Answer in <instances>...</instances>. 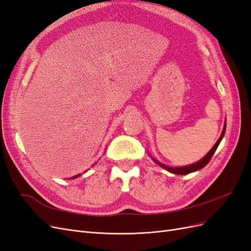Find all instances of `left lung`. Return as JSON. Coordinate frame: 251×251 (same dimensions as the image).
Masks as SVG:
<instances>
[{
  "mask_svg": "<svg viewBox=\"0 0 251 251\" xmlns=\"http://www.w3.org/2000/svg\"><path fill=\"white\" fill-rule=\"evenodd\" d=\"M225 128H226V126H224V128H223V131H222L221 136H220V138H219V139H218V141L216 142V144L214 146V148H212V149L208 151V154H207L206 156H205L203 159H201V160H200L199 162H197V163H195V164L187 165V166H182V168H169V166H166V165H164V164L160 163V162L157 161L156 159H154V158H153V160H154L157 164L160 165L161 168H163L164 170L169 171L170 173L176 174V175H186V174H189V173H193V172L198 171V170H200V169L204 168V166L206 165V164L210 161V159H211L212 155L215 154V151H216V150H217L218 146H219L220 142H221V140H222V138H223V136H224V134H225Z\"/></svg>",
  "mask_w": 251,
  "mask_h": 251,
  "instance_id": "left-lung-1",
  "label": "left lung"
}]
</instances>
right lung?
Here are the masks:
<instances>
[{"label": "right lung", "mask_w": 251, "mask_h": 251, "mask_svg": "<svg viewBox=\"0 0 251 251\" xmlns=\"http://www.w3.org/2000/svg\"><path fill=\"white\" fill-rule=\"evenodd\" d=\"M79 176H80V174H79V175H76V176H74V177H73V179H75V178H77V177H79Z\"/></svg>", "instance_id": "add662e5"}]
</instances>
